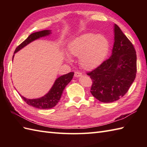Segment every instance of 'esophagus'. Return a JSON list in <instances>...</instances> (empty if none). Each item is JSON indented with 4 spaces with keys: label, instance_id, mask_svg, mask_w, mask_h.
Masks as SVG:
<instances>
[{
    "label": "esophagus",
    "instance_id": "esophagus-1",
    "mask_svg": "<svg viewBox=\"0 0 147 147\" xmlns=\"http://www.w3.org/2000/svg\"><path fill=\"white\" fill-rule=\"evenodd\" d=\"M82 76V73H80V72H78V71H76L75 73H74V76L76 78H78V77H80Z\"/></svg>",
    "mask_w": 147,
    "mask_h": 147
}]
</instances>
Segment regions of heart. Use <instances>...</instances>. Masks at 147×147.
I'll return each instance as SVG.
<instances>
[{"instance_id":"1","label":"heart","mask_w":147,"mask_h":147,"mask_svg":"<svg viewBox=\"0 0 147 147\" xmlns=\"http://www.w3.org/2000/svg\"><path fill=\"white\" fill-rule=\"evenodd\" d=\"M68 49L71 55L80 57V64L83 69L93 70L100 65L107 57L109 42L104 35L88 33L71 41Z\"/></svg>"}]
</instances>
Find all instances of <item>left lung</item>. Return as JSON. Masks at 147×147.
Wrapping results in <instances>:
<instances>
[{
	"label": "left lung",
	"instance_id": "obj_1",
	"mask_svg": "<svg viewBox=\"0 0 147 147\" xmlns=\"http://www.w3.org/2000/svg\"><path fill=\"white\" fill-rule=\"evenodd\" d=\"M114 43L112 55L90 73L92 80L90 92L99 101L110 103L126 94L135 79V49L117 24H114Z\"/></svg>",
	"mask_w": 147,
	"mask_h": 147
}]
</instances>
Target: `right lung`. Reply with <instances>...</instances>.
I'll return each instance as SVG.
<instances>
[{"label": "right lung", "mask_w": 147, "mask_h": 147, "mask_svg": "<svg viewBox=\"0 0 147 147\" xmlns=\"http://www.w3.org/2000/svg\"><path fill=\"white\" fill-rule=\"evenodd\" d=\"M51 33V30H46L31 34L23 42H22L16 49L14 54H16L17 52L20 51L21 49H23L27 45H28L30 43L34 41V40L42 38V37L48 36ZM14 56V55L12 57V61H13ZM73 72H70V73L66 74H64V75L59 77L55 81L54 85L52 86L51 90H49V92L46 95L43 96L42 97L35 99H29L24 97L23 96H22L20 94V95L21 97L23 99V100L27 104L32 106V107L40 109H51L55 107L59 102V101L60 100L63 90H64L66 85H67V84L73 79Z\"/></svg>", "instance_id": "add662e5"}]
</instances>
